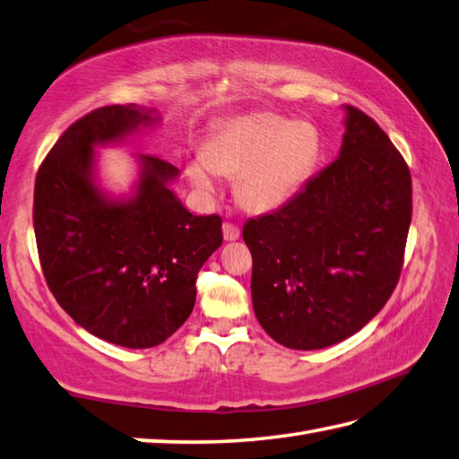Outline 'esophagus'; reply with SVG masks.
<instances>
[{
	"label": "esophagus",
	"instance_id": "obj_1",
	"mask_svg": "<svg viewBox=\"0 0 459 459\" xmlns=\"http://www.w3.org/2000/svg\"><path fill=\"white\" fill-rule=\"evenodd\" d=\"M222 235H224V240H237L240 237V229L235 222L227 221L222 224Z\"/></svg>",
	"mask_w": 459,
	"mask_h": 459
}]
</instances>
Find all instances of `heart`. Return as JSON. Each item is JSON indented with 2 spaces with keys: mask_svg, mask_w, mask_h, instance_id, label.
<instances>
[{
  "mask_svg": "<svg viewBox=\"0 0 459 459\" xmlns=\"http://www.w3.org/2000/svg\"><path fill=\"white\" fill-rule=\"evenodd\" d=\"M320 152L318 131L310 123L274 113H250L227 121L206 139L203 159L186 173L204 193L212 173L237 178V196L248 211L264 212L286 203L307 181Z\"/></svg>",
  "mask_w": 459,
  "mask_h": 459,
  "instance_id": "obj_1",
  "label": "heart"
}]
</instances>
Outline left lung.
<instances>
[{"label":"left lung","instance_id":"8db88e82","mask_svg":"<svg viewBox=\"0 0 459 459\" xmlns=\"http://www.w3.org/2000/svg\"><path fill=\"white\" fill-rule=\"evenodd\" d=\"M340 155L281 209L248 219L253 307L266 334L318 350L356 334L400 281L411 177L380 125L346 105Z\"/></svg>","mask_w":459,"mask_h":459}]
</instances>
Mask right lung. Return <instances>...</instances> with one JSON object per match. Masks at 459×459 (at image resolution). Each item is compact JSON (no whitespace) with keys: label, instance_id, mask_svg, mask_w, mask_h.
<instances>
[{"label":"right lung","instance_id":"1","mask_svg":"<svg viewBox=\"0 0 459 459\" xmlns=\"http://www.w3.org/2000/svg\"><path fill=\"white\" fill-rule=\"evenodd\" d=\"M152 111L107 105L69 125L35 177L33 229L45 281L81 328L125 348H152L185 325L196 276L222 242L219 214L195 217L169 183L177 167L141 155L131 201L93 181V147L151 125Z\"/></svg>","mask_w":459,"mask_h":459}]
</instances>
